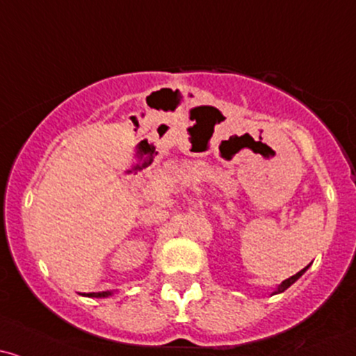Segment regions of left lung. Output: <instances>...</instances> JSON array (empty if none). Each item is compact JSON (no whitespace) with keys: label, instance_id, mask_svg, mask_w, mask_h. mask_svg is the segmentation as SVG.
<instances>
[{"label":"left lung","instance_id":"8db88e82","mask_svg":"<svg viewBox=\"0 0 356 356\" xmlns=\"http://www.w3.org/2000/svg\"><path fill=\"white\" fill-rule=\"evenodd\" d=\"M307 268H309V266H305V268L302 269V271H299L298 274H294V276H291L289 279H286V281H284V282H282V284L277 287V291H276V292H274V294H277V292H284V291L287 289V287H289L291 284H294V282H296V281H298V279H299L300 276H302V274H304L305 271H307Z\"/></svg>","mask_w":356,"mask_h":356}]
</instances>
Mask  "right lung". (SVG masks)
<instances>
[{
    "instance_id": "1",
    "label": "right lung",
    "mask_w": 356,
    "mask_h": 356,
    "mask_svg": "<svg viewBox=\"0 0 356 356\" xmlns=\"http://www.w3.org/2000/svg\"><path fill=\"white\" fill-rule=\"evenodd\" d=\"M111 292L108 291H103V292H88L87 296H90V298H106V296H110ZM85 296V294H83Z\"/></svg>"
}]
</instances>
